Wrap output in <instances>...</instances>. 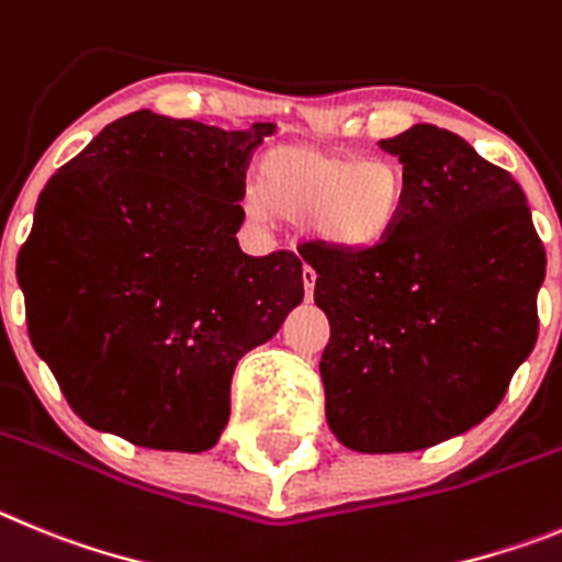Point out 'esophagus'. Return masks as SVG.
Listing matches in <instances>:
<instances>
[{"label": "esophagus", "instance_id": "1", "mask_svg": "<svg viewBox=\"0 0 562 562\" xmlns=\"http://www.w3.org/2000/svg\"><path fill=\"white\" fill-rule=\"evenodd\" d=\"M302 285H305L307 300H313V288H316V271H313V269L302 271Z\"/></svg>", "mask_w": 562, "mask_h": 562}]
</instances>
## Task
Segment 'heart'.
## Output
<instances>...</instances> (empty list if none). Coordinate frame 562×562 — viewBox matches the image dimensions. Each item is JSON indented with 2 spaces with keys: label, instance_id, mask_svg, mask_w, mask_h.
Wrapping results in <instances>:
<instances>
[{
  "label": "heart",
  "instance_id": "obj_1",
  "mask_svg": "<svg viewBox=\"0 0 562 562\" xmlns=\"http://www.w3.org/2000/svg\"><path fill=\"white\" fill-rule=\"evenodd\" d=\"M403 204V176L386 159H358L330 150H271L257 168L251 218L311 221L313 235L341 251H367L386 240Z\"/></svg>",
  "mask_w": 562,
  "mask_h": 562
}]
</instances>
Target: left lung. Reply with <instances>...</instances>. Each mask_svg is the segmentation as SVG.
Here are the masks:
<instances>
[{
    "label": "left lung",
    "mask_w": 562,
    "mask_h": 562,
    "mask_svg": "<svg viewBox=\"0 0 562 562\" xmlns=\"http://www.w3.org/2000/svg\"><path fill=\"white\" fill-rule=\"evenodd\" d=\"M403 165V204L367 251L305 244L327 426L361 453H408L479 426L538 341L546 249L527 195L437 125L381 139Z\"/></svg>",
    "instance_id": "left-lung-1"
}]
</instances>
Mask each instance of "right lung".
I'll return each mask as SVG.
<instances>
[{
  "mask_svg": "<svg viewBox=\"0 0 562 562\" xmlns=\"http://www.w3.org/2000/svg\"><path fill=\"white\" fill-rule=\"evenodd\" d=\"M274 123L224 131L143 109L38 195L16 277L35 352L86 426L201 453L235 363L302 302V260L240 251L246 170Z\"/></svg>",
  "mask_w": 562,
  "mask_h": 562,
  "instance_id": "1",
  "label": "right lung"
}]
</instances>
